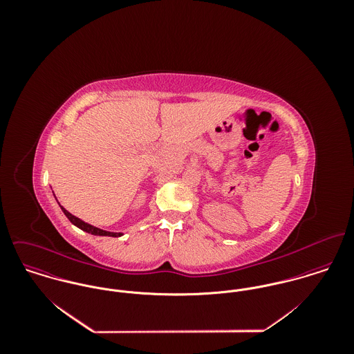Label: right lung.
<instances>
[{
	"mask_svg": "<svg viewBox=\"0 0 354 354\" xmlns=\"http://www.w3.org/2000/svg\"><path fill=\"white\" fill-rule=\"evenodd\" d=\"M61 209L64 211V214L66 215V218H68L75 226H77L79 229H82V230H84V232H87V233H91V234H94V236H109V237H120V236H122L121 233L106 232V230L98 229V227H95V226H93V225H88V223H86L84 221H82V219L76 218L75 215H72L71 212H68L64 207H61Z\"/></svg>",
	"mask_w": 354,
	"mask_h": 354,
	"instance_id": "right-lung-1",
	"label": "right lung"
}]
</instances>
